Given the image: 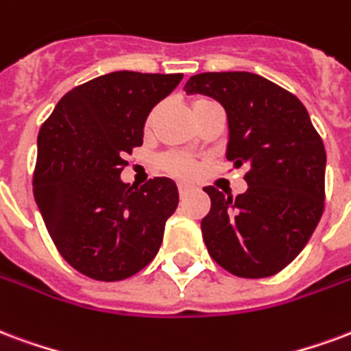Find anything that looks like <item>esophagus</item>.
Returning a JSON list of instances; mask_svg holds the SVG:
<instances>
[{"instance_id": "1", "label": "esophagus", "mask_w": 351, "mask_h": 351, "mask_svg": "<svg viewBox=\"0 0 351 351\" xmlns=\"http://www.w3.org/2000/svg\"><path fill=\"white\" fill-rule=\"evenodd\" d=\"M193 189V186H189V184L186 182H180L178 184V193H180V197H186Z\"/></svg>"}]
</instances>
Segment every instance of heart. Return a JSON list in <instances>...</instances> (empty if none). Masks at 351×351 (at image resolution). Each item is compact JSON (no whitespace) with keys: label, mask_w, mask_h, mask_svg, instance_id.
Segmentation results:
<instances>
[{"label":"heart","mask_w":351,"mask_h":351,"mask_svg":"<svg viewBox=\"0 0 351 351\" xmlns=\"http://www.w3.org/2000/svg\"><path fill=\"white\" fill-rule=\"evenodd\" d=\"M214 106H217V104H215L214 100H210V98H195V100H193V104H191L193 117L201 115V113H204V111L210 110V108H214ZM154 117H156V110H152L149 113V117H147V126H150V124H152ZM160 167L165 169V171H167V173H171V175L186 176V178H189V176H195L197 171H199L197 163L193 162L189 156L176 154V152L163 154L162 158H160Z\"/></svg>","instance_id":"b5f03b06"}]
</instances>
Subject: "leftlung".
<instances>
[{"mask_svg": "<svg viewBox=\"0 0 351 351\" xmlns=\"http://www.w3.org/2000/svg\"><path fill=\"white\" fill-rule=\"evenodd\" d=\"M188 95L215 98L227 111V160L247 165V191L236 199L206 186L212 206L202 240L221 268L262 279L287 268L307 245L324 212L326 149L305 106L251 72H204Z\"/></svg>", "mask_w": 351, "mask_h": 351, "instance_id": "left-lung-1", "label": "left lung"}]
</instances>
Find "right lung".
<instances>
[{
	"label": "right lung",
	"instance_id": "right-lung-1",
	"mask_svg": "<svg viewBox=\"0 0 351 351\" xmlns=\"http://www.w3.org/2000/svg\"><path fill=\"white\" fill-rule=\"evenodd\" d=\"M180 80L111 72L69 90L40 126L33 195L57 251L90 279H128L162 245L176 184L160 176L134 188L121 173L124 156L143 145L152 108Z\"/></svg>",
	"mask_w": 351,
	"mask_h": 351
}]
</instances>
